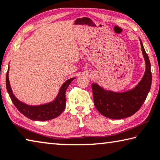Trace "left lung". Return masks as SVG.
Wrapping results in <instances>:
<instances>
[{
    "instance_id": "left-lung-1",
    "label": "left lung",
    "mask_w": 160,
    "mask_h": 160,
    "mask_svg": "<svg viewBox=\"0 0 160 160\" xmlns=\"http://www.w3.org/2000/svg\"><path fill=\"white\" fill-rule=\"evenodd\" d=\"M145 61V72L136 87L126 92H117L104 89L97 83H92L95 107L103 116L114 119L131 117L141 108L151 88L152 72L150 61L139 38Z\"/></svg>"
}]
</instances>
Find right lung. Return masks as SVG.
I'll list each match as a JSON object with an SVG mask.
<instances>
[{
    "label": "right lung",
    "mask_w": 160,
    "mask_h": 160,
    "mask_svg": "<svg viewBox=\"0 0 160 160\" xmlns=\"http://www.w3.org/2000/svg\"><path fill=\"white\" fill-rule=\"evenodd\" d=\"M9 67L6 73V83L9 97L17 109L24 116L33 121H47L57 117L63 112L66 107V91L75 77L69 78L61 86L57 96L53 101L40 105H28L17 99L13 94L9 82Z\"/></svg>",
    "instance_id": "1"
}]
</instances>
